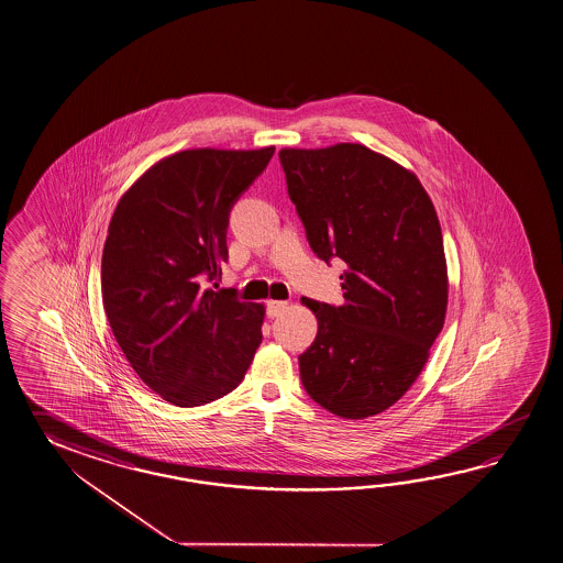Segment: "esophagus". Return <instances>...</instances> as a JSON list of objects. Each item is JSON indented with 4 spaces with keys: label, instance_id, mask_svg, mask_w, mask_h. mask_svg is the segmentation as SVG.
Returning <instances> with one entry per match:
<instances>
[{
    "label": "esophagus",
    "instance_id": "esophagus-1",
    "mask_svg": "<svg viewBox=\"0 0 563 563\" xmlns=\"http://www.w3.org/2000/svg\"><path fill=\"white\" fill-rule=\"evenodd\" d=\"M287 300H271V302H268V307H266V314H268L271 319H276V317L285 314V312H287Z\"/></svg>",
    "mask_w": 563,
    "mask_h": 563
}]
</instances>
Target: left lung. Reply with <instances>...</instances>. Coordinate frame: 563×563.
<instances>
[{
	"mask_svg": "<svg viewBox=\"0 0 563 563\" xmlns=\"http://www.w3.org/2000/svg\"><path fill=\"white\" fill-rule=\"evenodd\" d=\"M288 196L310 249L341 258L344 305L302 299L317 321L299 356L310 399L365 419L401 399L448 312V261L435 207L411 170L363 144L283 148Z\"/></svg>",
	"mask_w": 563,
	"mask_h": 563,
	"instance_id": "8db88e82",
	"label": "left lung"
}]
</instances>
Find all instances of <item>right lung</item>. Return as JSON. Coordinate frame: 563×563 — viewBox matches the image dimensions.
<instances>
[{
	"mask_svg": "<svg viewBox=\"0 0 563 563\" xmlns=\"http://www.w3.org/2000/svg\"><path fill=\"white\" fill-rule=\"evenodd\" d=\"M273 154L275 146L170 154L128 188L110 220L106 317L130 367L176 407L236 389L263 341L264 305L205 280L222 275L230 208Z\"/></svg>",
	"mask_w": 563,
	"mask_h": 563,
	"instance_id": "add662e5",
	"label": "right lung"
}]
</instances>
